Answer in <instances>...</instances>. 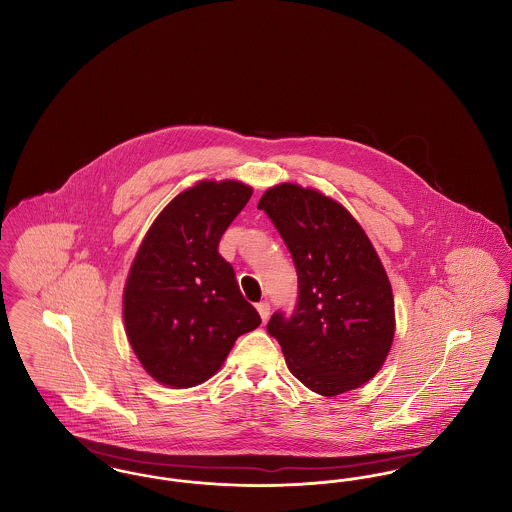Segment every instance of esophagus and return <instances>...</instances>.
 <instances>
[{"label":"esophagus","mask_w":512,"mask_h":512,"mask_svg":"<svg viewBox=\"0 0 512 512\" xmlns=\"http://www.w3.org/2000/svg\"><path fill=\"white\" fill-rule=\"evenodd\" d=\"M257 311H259V315L263 318V322H267L268 317H270V303L268 301H261L257 305Z\"/></svg>","instance_id":"34e87169"}]
</instances>
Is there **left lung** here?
Wrapping results in <instances>:
<instances>
[{"label": "left lung", "instance_id": "1", "mask_svg": "<svg viewBox=\"0 0 512 512\" xmlns=\"http://www.w3.org/2000/svg\"><path fill=\"white\" fill-rule=\"evenodd\" d=\"M257 207L297 270L292 315L276 311L267 324L290 372L326 397L363 386L384 365L395 332L390 280L365 230L338 201L288 182Z\"/></svg>", "mask_w": 512, "mask_h": 512}]
</instances>
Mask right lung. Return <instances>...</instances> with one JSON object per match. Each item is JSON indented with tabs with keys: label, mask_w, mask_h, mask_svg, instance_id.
Wrapping results in <instances>:
<instances>
[{
	"label": "right lung",
	"mask_w": 512,
	"mask_h": 512,
	"mask_svg": "<svg viewBox=\"0 0 512 512\" xmlns=\"http://www.w3.org/2000/svg\"><path fill=\"white\" fill-rule=\"evenodd\" d=\"M251 194L236 180L195 184L161 211L136 253L122 317L136 357L163 386L209 380L234 341L261 324L219 253Z\"/></svg>",
	"instance_id": "right-lung-1"
}]
</instances>
